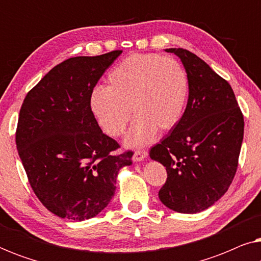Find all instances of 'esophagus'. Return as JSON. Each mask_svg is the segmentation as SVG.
Returning <instances> with one entry per match:
<instances>
[{
    "instance_id": "34e87169",
    "label": "esophagus",
    "mask_w": 261,
    "mask_h": 261,
    "mask_svg": "<svg viewBox=\"0 0 261 261\" xmlns=\"http://www.w3.org/2000/svg\"><path fill=\"white\" fill-rule=\"evenodd\" d=\"M147 155L148 153L146 151H135L133 154V160L134 162H142Z\"/></svg>"
}]
</instances>
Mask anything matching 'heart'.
Instances as JSON below:
<instances>
[{"instance_id":"obj_1","label":"heart","mask_w":261,"mask_h":261,"mask_svg":"<svg viewBox=\"0 0 261 261\" xmlns=\"http://www.w3.org/2000/svg\"><path fill=\"white\" fill-rule=\"evenodd\" d=\"M189 96L188 74L177 60L158 55H133L109 72L108 87L96 88L90 108L99 126L110 137H126L127 146L149 144L156 129L171 130L179 123Z\"/></svg>"}]
</instances>
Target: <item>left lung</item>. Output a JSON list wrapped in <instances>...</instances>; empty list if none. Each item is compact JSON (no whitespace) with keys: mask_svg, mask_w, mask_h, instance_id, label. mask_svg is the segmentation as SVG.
Masks as SVG:
<instances>
[{"mask_svg":"<svg viewBox=\"0 0 261 261\" xmlns=\"http://www.w3.org/2000/svg\"><path fill=\"white\" fill-rule=\"evenodd\" d=\"M180 59L189 98L179 123L149 151L166 167L159 191L164 205L181 214L208 209L226 194L237 172L244 116L227 81L184 48H166Z\"/></svg>","mask_w":261,"mask_h":261,"instance_id":"1","label":"left lung"}]
</instances>
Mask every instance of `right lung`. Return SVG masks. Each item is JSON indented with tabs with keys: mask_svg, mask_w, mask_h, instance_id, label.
I'll use <instances>...</instances> for the list:
<instances>
[{
	"mask_svg": "<svg viewBox=\"0 0 261 261\" xmlns=\"http://www.w3.org/2000/svg\"><path fill=\"white\" fill-rule=\"evenodd\" d=\"M122 51L74 57L53 67L28 92L20 109L16 148L40 202L62 219L84 221L109 204L120 170L132 152L115 154L117 142L103 133L90 96Z\"/></svg>",
	"mask_w": 261,
	"mask_h": 261,
	"instance_id": "1",
	"label": "right lung"
}]
</instances>
